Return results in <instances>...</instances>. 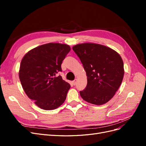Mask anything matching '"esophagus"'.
<instances>
[{"label": "esophagus", "instance_id": "1", "mask_svg": "<svg viewBox=\"0 0 146 146\" xmlns=\"http://www.w3.org/2000/svg\"><path fill=\"white\" fill-rule=\"evenodd\" d=\"M77 79H75V80L72 82V83L74 85H76L77 84Z\"/></svg>", "mask_w": 146, "mask_h": 146}]
</instances>
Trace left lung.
I'll list each match as a JSON object with an SVG mask.
<instances>
[{
    "instance_id": "8db88e82",
    "label": "left lung",
    "mask_w": 146,
    "mask_h": 146,
    "mask_svg": "<svg viewBox=\"0 0 146 146\" xmlns=\"http://www.w3.org/2000/svg\"><path fill=\"white\" fill-rule=\"evenodd\" d=\"M87 76L85 89L80 91L82 99L97 105L105 104L115 94L122 82V59L112 48L94 43L74 46Z\"/></svg>"
}]
</instances>
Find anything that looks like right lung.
<instances>
[{"instance_id": "add662e5", "label": "right lung", "mask_w": 146, "mask_h": 146, "mask_svg": "<svg viewBox=\"0 0 146 146\" xmlns=\"http://www.w3.org/2000/svg\"><path fill=\"white\" fill-rule=\"evenodd\" d=\"M70 50L64 44L48 43L28 52L22 59L19 77L24 91L38 107L51 110L66 100L70 85L56 76Z\"/></svg>"}]
</instances>
